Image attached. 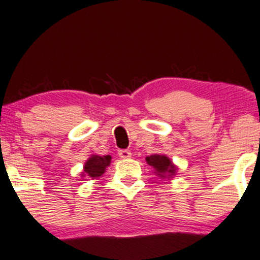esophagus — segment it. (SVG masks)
<instances>
[{
  "label": "esophagus",
  "mask_w": 260,
  "mask_h": 260,
  "mask_svg": "<svg viewBox=\"0 0 260 260\" xmlns=\"http://www.w3.org/2000/svg\"><path fill=\"white\" fill-rule=\"evenodd\" d=\"M118 155H120L121 159H129L132 153L129 150H126V149H122V150H118Z\"/></svg>",
  "instance_id": "34e87169"
}]
</instances>
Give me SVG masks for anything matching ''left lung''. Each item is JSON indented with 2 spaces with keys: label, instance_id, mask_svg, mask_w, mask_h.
<instances>
[{
  "label": "left lung",
  "instance_id": "1",
  "mask_svg": "<svg viewBox=\"0 0 260 260\" xmlns=\"http://www.w3.org/2000/svg\"><path fill=\"white\" fill-rule=\"evenodd\" d=\"M145 161H147L148 165H150L154 169V174L157 177L171 180L177 174L178 168L165 154L149 155V156L145 157Z\"/></svg>",
  "mask_w": 260,
  "mask_h": 260
}]
</instances>
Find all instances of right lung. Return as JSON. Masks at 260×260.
<instances>
[{"label":"right lung","mask_w":260,"mask_h":260,"mask_svg":"<svg viewBox=\"0 0 260 260\" xmlns=\"http://www.w3.org/2000/svg\"><path fill=\"white\" fill-rule=\"evenodd\" d=\"M111 164V156L110 155H90L83 166V172L80 177H90L91 180H98L105 174L106 169Z\"/></svg>","instance_id":"right-lung-1"}]
</instances>
